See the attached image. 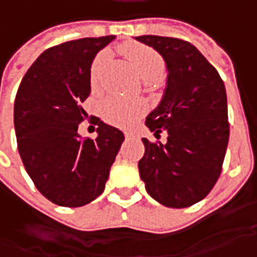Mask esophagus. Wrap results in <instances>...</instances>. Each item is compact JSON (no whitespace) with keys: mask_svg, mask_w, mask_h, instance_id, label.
Wrapping results in <instances>:
<instances>
[{"mask_svg":"<svg viewBox=\"0 0 257 257\" xmlns=\"http://www.w3.org/2000/svg\"><path fill=\"white\" fill-rule=\"evenodd\" d=\"M124 136H125V139H133V137H137L134 133H124Z\"/></svg>","mask_w":257,"mask_h":257,"instance_id":"obj_1","label":"esophagus"}]
</instances>
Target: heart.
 Instances as JSON below:
<instances>
[{
  "instance_id": "b5f03b06",
  "label": "heart",
  "mask_w": 257,
  "mask_h": 257,
  "mask_svg": "<svg viewBox=\"0 0 257 257\" xmlns=\"http://www.w3.org/2000/svg\"><path fill=\"white\" fill-rule=\"evenodd\" d=\"M124 53L133 64L136 73L146 81H157L163 75V60L154 50L144 45H125ZM110 60V51L104 50L95 57L91 65V83L98 85L104 68ZM146 111L142 100H125L118 95H110L103 103V117L108 123L128 127Z\"/></svg>"
}]
</instances>
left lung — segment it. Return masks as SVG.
Masks as SVG:
<instances>
[{
  "mask_svg": "<svg viewBox=\"0 0 257 257\" xmlns=\"http://www.w3.org/2000/svg\"><path fill=\"white\" fill-rule=\"evenodd\" d=\"M167 67L163 98L146 125L167 143L143 139L140 177L154 200L183 209L203 200L222 173L229 143L227 97L222 78L190 43L160 35H140Z\"/></svg>",
  "mask_w": 257,
  "mask_h": 257,
  "instance_id": "left-lung-1",
  "label": "left lung"
}]
</instances>
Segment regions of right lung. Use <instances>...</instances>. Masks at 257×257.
<instances>
[{
  "mask_svg": "<svg viewBox=\"0 0 257 257\" xmlns=\"http://www.w3.org/2000/svg\"><path fill=\"white\" fill-rule=\"evenodd\" d=\"M114 35L67 41L45 50L25 73L14 103L18 152L35 187L50 202L80 207L104 192L124 134L97 120V139H83L81 104L91 91L95 54ZM97 118V117H95Z\"/></svg>",
  "mask_w": 257,
  "mask_h": 257,
  "instance_id": "1",
  "label": "right lung"
}]
</instances>
